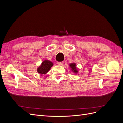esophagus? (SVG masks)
Here are the masks:
<instances>
[{
  "mask_svg": "<svg viewBox=\"0 0 123 123\" xmlns=\"http://www.w3.org/2000/svg\"><path fill=\"white\" fill-rule=\"evenodd\" d=\"M63 64H64V62H57V64L59 65H62Z\"/></svg>",
  "mask_w": 123,
  "mask_h": 123,
  "instance_id": "34e87169",
  "label": "esophagus"
}]
</instances>
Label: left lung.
I'll return each instance as SVG.
<instances>
[{"label": "left lung", "mask_w": 123, "mask_h": 123, "mask_svg": "<svg viewBox=\"0 0 123 123\" xmlns=\"http://www.w3.org/2000/svg\"><path fill=\"white\" fill-rule=\"evenodd\" d=\"M70 67L72 68V70H73V71L74 72H77V70H76V67H75V64H71L70 65Z\"/></svg>", "instance_id": "8db88e82"}]
</instances>
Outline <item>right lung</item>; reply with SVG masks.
<instances>
[{
    "label": "right lung",
    "mask_w": 123,
    "mask_h": 123,
    "mask_svg": "<svg viewBox=\"0 0 123 123\" xmlns=\"http://www.w3.org/2000/svg\"><path fill=\"white\" fill-rule=\"evenodd\" d=\"M52 66L53 63L50 61H44L37 69V72L40 74H45L49 71Z\"/></svg>",
    "instance_id": "right-lung-1"
}]
</instances>
